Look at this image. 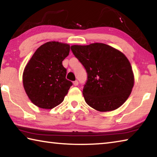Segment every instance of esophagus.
<instances>
[{"instance_id":"34e87169","label":"esophagus","mask_w":157,"mask_h":157,"mask_svg":"<svg viewBox=\"0 0 157 157\" xmlns=\"http://www.w3.org/2000/svg\"><path fill=\"white\" fill-rule=\"evenodd\" d=\"M78 81H74L73 82V85H74V86H78Z\"/></svg>"}]
</instances>
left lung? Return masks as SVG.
Instances as JSON below:
<instances>
[{
	"label": "left lung",
	"instance_id": "left-lung-1",
	"mask_svg": "<svg viewBox=\"0 0 157 157\" xmlns=\"http://www.w3.org/2000/svg\"><path fill=\"white\" fill-rule=\"evenodd\" d=\"M71 48L88 75L82 91L88 105L100 112L113 111L123 105L134 84L131 63L125 55L102 43Z\"/></svg>",
	"mask_w": 157,
	"mask_h": 157
}]
</instances>
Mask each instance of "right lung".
I'll return each mask as SVG.
<instances>
[{"instance_id": "right-lung-1", "label": "right lung", "mask_w": 157, "mask_h": 157, "mask_svg": "<svg viewBox=\"0 0 157 157\" xmlns=\"http://www.w3.org/2000/svg\"><path fill=\"white\" fill-rule=\"evenodd\" d=\"M70 45L49 41L37 48L23 73L26 94L34 105L51 109L63 102L72 82L66 79L62 62L69 55Z\"/></svg>"}]
</instances>
